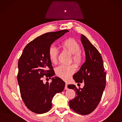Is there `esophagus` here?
Returning a JSON list of instances; mask_svg holds the SVG:
<instances>
[{"instance_id": "esophagus-1", "label": "esophagus", "mask_w": 122, "mask_h": 122, "mask_svg": "<svg viewBox=\"0 0 122 122\" xmlns=\"http://www.w3.org/2000/svg\"><path fill=\"white\" fill-rule=\"evenodd\" d=\"M65 90H67V89H68V87H67V83L66 82L65 83Z\"/></svg>"}]
</instances>
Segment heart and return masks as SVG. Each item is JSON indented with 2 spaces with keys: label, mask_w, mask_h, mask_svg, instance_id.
Wrapping results in <instances>:
<instances>
[{
  "label": "heart",
  "mask_w": 122,
  "mask_h": 122,
  "mask_svg": "<svg viewBox=\"0 0 122 122\" xmlns=\"http://www.w3.org/2000/svg\"><path fill=\"white\" fill-rule=\"evenodd\" d=\"M61 47L68 51L72 55V61L77 66L81 65L83 57L81 54V48L78 42L74 39H69L61 44ZM58 55V50L54 47H51L48 51V57L50 61L53 64H55L57 61ZM76 71V67L74 64L66 66L61 65L56 68L55 73L57 76L61 79L67 80L69 79Z\"/></svg>",
  "instance_id": "1"
}]
</instances>
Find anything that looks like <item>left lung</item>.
Wrapping results in <instances>:
<instances>
[{
    "instance_id": "1",
    "label": "left lung",
    "mask_w": 122,
    "mask_h": 122,
    "mask_svg": "<svg viewBox=\"0 0 122 122\" xmlns=\"http://www.w3.org/2000/svg\"><path fill=\"white\" fill-rule=\"evenodd\" d=\"M81 41L86 60L73 77L76 83L84 82V86L77 88L74 84L68 85V88L73 89L76 93L69 105L76 113L86 115L96 109L101 100L106 85V72L102 57L97 48L83 35H81Z\"/></svg>"
}]
</instances>
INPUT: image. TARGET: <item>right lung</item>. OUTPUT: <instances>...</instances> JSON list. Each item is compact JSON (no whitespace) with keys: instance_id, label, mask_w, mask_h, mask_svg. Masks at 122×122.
Returning <instances> with one entry per match:
<instances>
[{"instance_id":"right-lung-1","label":"right lung","mask_w":122,"mask_h":122,"mask_svg":"<svg viewBox=\"0 0 122 122\" xmlns=\"http://www.w3.org/2000/svg\"><path fill=\"white\" fill-rule=\"evenodd\" d=\"M68 31L63 30L39 36L26 45L19 59L17 78L20 95L27 108L35 113L49 111L53 97L64 90L65 82L59 77H54L46 84L43 78L50 79L54 74L48 57L51 44Z\"/></svg>"}]
</instances>
